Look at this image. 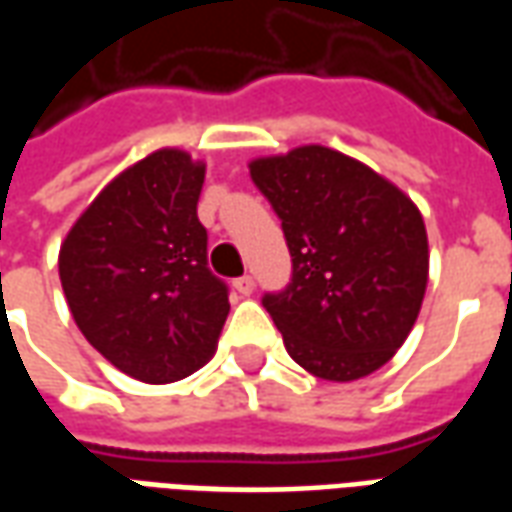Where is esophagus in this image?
<instances>
[{
	"label": "esophagus",
	"mask_w": 512,
	"mask_h": 512,
	"mask_svg": "<svg viewBox=\"0 0 512 512\" xmlns=\"http://www.w3.org/2000/svg\"><path fill=\"white\" fill-rule=\"evenodd\" d=\"M233 288L238 290V293H241V296H252V290H255V279H252V277H246V274H244V277H238V279H235V282H233Z\"/></svg>",
	"instance_id": "esophagus-1"
}]
</instances>
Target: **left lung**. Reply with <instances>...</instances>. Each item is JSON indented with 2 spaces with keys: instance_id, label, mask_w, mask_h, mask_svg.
<instances>
[{
  "instance_id": "left-lung-1",
  "label": "left lung",
  "mask_w": 512,
  "mask_h": 512,
  "mask_svg": "<svg viewBox=\"0 0 512 512\" xmlns=\"http://www.w3.org/2000/svg\"><path fill=\"white\" fill-rule=\"evenodd\" d=\"M249 175L282 219L293 277L263 307L293 362L326 381L384 367L428 288L422 213L392 180L323 145L263 156Z\"/></svg>"
}]
</instances>
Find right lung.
<instances>
[{
    "instance_id": "obj_1",
    "label": "right lung",
    "mask_w": 512,
    "mask_h": 512,
    "mask_svg": "<svg viewBox=\"0 0 512 512\" xmlns=\"http://www.w3.org/2000/svg\"><path fill=\"white\" fill-rule=\"evenodd\" d=\"M202 180V161L161 147L106 183L60 246V282L79 332L145 384L200 370L230 312L197 219Z\"/></svg>"
}]
</instances>
